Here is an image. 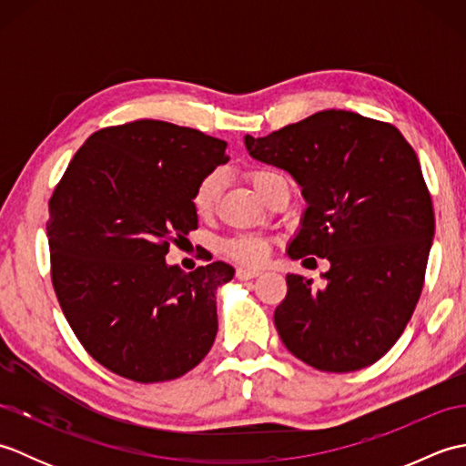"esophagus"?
Returning a JSON list of instances; mask_svg holds the SVG:
<instances>
[{
	"label": "esophagus",
	"mask_w": 466,
	"mask_h": 466,
	"mask_svg": "<svg viewBox=\"0 0 466 466\" xmlns=\"http://www.w3.org/2000/svg\"><path fill=\"white\" fill-rule=\"evenodd\" d=\"M260 274L258 268H238L236 270V276H238L240 280H250V279H256V276Z\"/></svg>",
	"instance_id": "1"
}]
</instances>
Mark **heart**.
Listing matches in <instances>:
<instances>
[{
	"label": "heart",
	"mask_w": 466,
	"mask_h": 466,
	"mask_svg": "<svg viewBox=\"0 0 466 466\" xmlns=\"http://www.w3.org/2000/svg\"><path fill=\"white\" fill-rule=\"evenodd\" d=\"M274 174L276 172H270V170H250L248 180L254 186V190L262 194L266 182H268ZM220 187H222V176L218 172L208 174L200 182H198L196 190L192 194V208L198 216L204 218L212 214L218 194H220ZM224 252L230 254L232 258L240 262L258 264L260 260H264L266 252H268V240L262 238V236H238V238L224 242Z\"/></svg>",
	"instance_id": "heart-1"
}]
</instances>
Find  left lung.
<instances>
[{"mask_svg": "<svg viewBox=\"0 0 466 466\" xmlns=\"http://www.w3.org/2000/svg\"><path fill=\"white\" fill-rule=\"evenodd\" d=\"M244 144L302 187L306 210L290 258L330 262L322 286L286 274L289 292L274 310L284 346L324 372L374 364L407 329L434 236L417 154L394 126L346 110L244 136Z\"/></svg>", "mask_w": 466, "mask_h": 466, "instance_id": "8db88e82", "label": "left lung"}]
</instances>
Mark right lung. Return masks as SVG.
I'll use <instances>...</instances> for the list:
<instances>
[{
  "instance_id": "1",
  "label": "right lung",
  "mask_w": 466,
  "mask_h": 466,
  "mask_svg": "<svg viewBox=\"0 0 466 466\" xmlns=\"http://www.w3.org/2000/svg\"><path fill=\"white\" fill-rule=\"evenodd\" d=\"M228 160L224 140L137 120L92 134L69 162L49 200L52 282L77 340L107 370L164 382L210 352L216 292L234 268L186 274L166 254L198 228V182Z\"/></svg>"
}]
</instances>
